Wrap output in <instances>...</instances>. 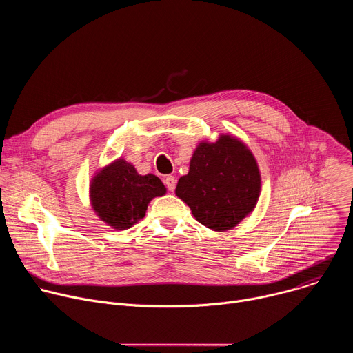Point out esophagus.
I'll return each mask as SVG.
<instances>
[{
	"mask_svg": "<svg viewBox=\"0 0 353 353\" xmlns=\"http://www.w3.org/2000/svg\"><path fill=\"white\" fill-rule=\"evenodd\" d=\"M165 184H166L169 191H174V188H176V179H174V176H166L165 177Z\"/></svg>",
	"mask_w": 353,
	"mask_h": 353,
	"instance_id": "1",
	"label": "esophagus"
}]
</instances>
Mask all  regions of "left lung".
Returning <instances> with one entry per match:
<instances>
[{"instance_id":"left-lung-1","label":"left lung","mask_w":353,"mask_h":353,"mask_svg":"<svg viewBox=\"0 0 353 353\" xmlns=\"http://www.w3.org/2000/svg\"><path fill=\"white\" fill-rule=\"evenodd\" d=\"M174 192L201 225L226 232L254 211L261 192L260 168L240 138L221 134L214 142L196 145Z\"/></svg>"}]
</instances>
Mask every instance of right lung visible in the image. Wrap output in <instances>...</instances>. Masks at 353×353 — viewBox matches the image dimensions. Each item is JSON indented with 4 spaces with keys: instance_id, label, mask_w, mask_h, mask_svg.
<instances>
[{
    "instance_id": "1",
    "label": "right lung",
    "mask_w": 353,
    "mask_h": 353,
    "mask_svg": "<svg viewBox=\"0 0 353 353\" xmlns=\"http://www.w3.org/2000/svg\"><path fill=\"white\" fill-rule=\"evenodd\" d=\"M166 194L155 174H139L132 163L119 158L99 169L89 184V199L100 221L116 230L139 222L150 201Z\"/></svg>"
}]
</instances>
